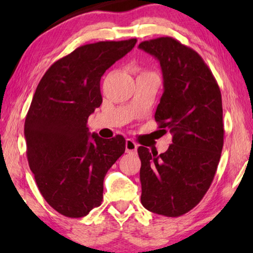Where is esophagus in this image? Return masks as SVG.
Listing matches in <instances>:
<instances>
[{
  "instance_id": "esophagus-1",
  "label": "esophagus",
  "mask_w": 253,
  "mask_h": 253,
  "mask_svg": "<svg viewBox=\"0 0 253 253\" xmlns=\"http://www.w3.org/2000/svg\"><path fill=\"white\" fill-rule=\"evenodd\" d=\"M138 145L134 143L132 139H126V151L127 153H136Z\"/></svg>"
}]
</instances>
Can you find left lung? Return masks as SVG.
<instances>
[{
  "label": "left lung",
  "instance_id": "1",
  "mask_svg": "<svg viewBox=\"0 0 253 253\" xmlns=\"http://www.w3.org/2000/svg\"><path fill=\"white\" fill-rule=\"evenodd\" d=\"M138 47L160 62L164 93L154 119L172 134L165 153L138 147L140 200L150 212L177 217L198 205L216 172L224 137L220 87L202 56L174 38Z\"/></svg>",
  "mask_w": 253,
  "mask_h": 253
}]
</instances>
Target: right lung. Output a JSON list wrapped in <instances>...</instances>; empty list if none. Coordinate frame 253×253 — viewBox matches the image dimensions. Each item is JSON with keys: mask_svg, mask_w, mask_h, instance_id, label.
Listing matches in <instances>:
<instances>
[{"mask_svg": "<svg viewBox=\"0 0 253 253\" xmlns=\"http://www.w3.org/2000/svg\"><path fill=\"white\" fill-rule=\"evenodd\" d=\"M137 39L81 46L50 65L34 93L24 126L26 155L38 189L62 215L83 217L101 205L103 179L126 151L121 134L88 132L102 103L100 79Z\"/></svg>", "mask_w": 253, "mask_h": 253, "instance_id": "add662e5", "label": "right lung"}]
</instances>
